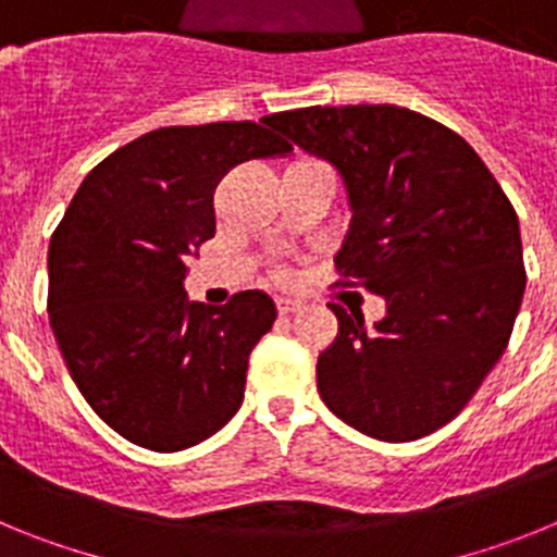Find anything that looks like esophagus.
<instances>
[{
    "label": "esophagus",
    "mask_w": 557,
    "mask_h": 557,
    "mask_svg": "<svg viewBox=\"0 0 557 557\" xmlns=\"http://www.w3.org/2000/svg\"><path fill=\"white\" fill-rule=\"evenodd\" d=\"M275 307H278V314H293L298 312L301 304L295 301V298H287V295H278V298H275Z\"/></svg>",
    "instance_id": "esophagus-1"
}]
</instances>
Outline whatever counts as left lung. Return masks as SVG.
I'll list each match as a JSON object with an SVG mask.
<instances>
[{"mask_svg":"<svg viewBox=\"0 0 557 557\" xmlns=\"http://www.w3.org/2000/svg\"><path fill=\"white\" fill-rule=\"evenodd\" d=\"M343 178L337 270L385 298L366 326L337 314L318 357L329 410L362 435L405 444L449 424L502 357L524 295L519 218L471 145L398 106L298 108L268 116Z\"/></svg>","mask_w":557,"mask_h":557,"instance_id":"obj_1","label":"left lung"}]
</instances>
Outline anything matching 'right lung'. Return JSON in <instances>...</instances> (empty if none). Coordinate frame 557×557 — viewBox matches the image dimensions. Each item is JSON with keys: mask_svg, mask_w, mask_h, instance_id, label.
Listing matches in <instances>:
<instances>
[{"mask_svg": "<svg viewBox=\"0 0 557 557\" xmlns=\"http://www.w3.org/2000/svg\"><path fill=\"white\" fill-rule=\"evenodd\" d=\"M289 150L256 122L159 127L100 161L69 203L49 243V326L77 391L131 444L189 449L243 405L275 304L262 289L189 301L186 259L214 236L225 172Z\"/></svg>", "mask_w": 557, "mask_h": 557, "instance_id": "right-lung-1", "label": "right lung"}]
</instances>
